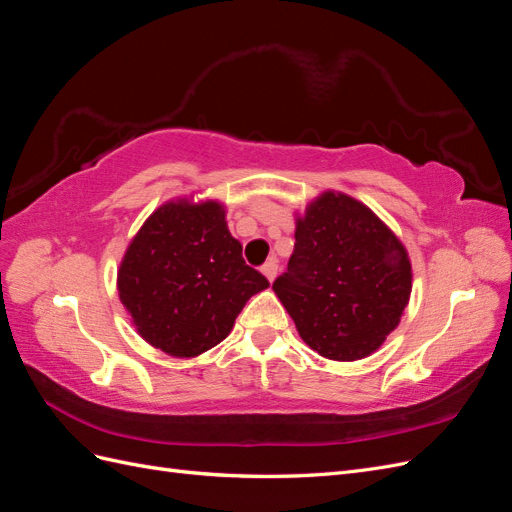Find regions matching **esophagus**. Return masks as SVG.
I'll list each match as a JSON object with an SVG mask.
<instances>
[{
    "instance_id": "obj_1",
    "label": "esophagus",
    "mask_w": 512,
    "mask_h": 512,
    "mask_svg": "<svg viewBox=\"0 0 512 512\" xmlns=\"http://www.w3.org/2000/svg\"><path fill=\"white\" fill-rule=\"evenodd\" d=\"M260 271H262V275H265V277H267V280H269V282H273V280H275V277H277V262H275V260H267V262H265V265H262V267H260Z\"/></svg>"
}]
</instances>
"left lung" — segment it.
I'll return each instance as SVG.
<instances>
[{
	"label": "left lung",
	"mask_w": 512,
	"mask_h": 512,
	"mask_svg": "<svg viewBox=\"0 0 512 512\" xmlns=\"http://www.w3.org/2000/svg\"><path fill=\"white\" fill-rule=\"evenodd\" d=\"M273 290L309 348L333 361H356L399 324L412 267L406 247L374 211L324 192L297 220L288 271Z\"/></svg>",
	"instance_id": "obj_1"
}]
</instances>
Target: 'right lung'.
Wrapping results in <instances>:
<instances>
[{
    "instance_id": "add662e5",
    "label": "right lung",
    "mask_w": 512,
    "mask_h": 512,
    "mask_svg": "<svg viewBox=\"0 0 512 512\" xmlns=\"http://www.w3.org/2000/svg\"><path fill=\"white\" fill-rule=\"evenodd\" d=\"M220 203H166L138 230L117 288L138 333L170 356H196L230 333L247 299L269 286L247 267Z\"/></svg>"
}]
</instances>
